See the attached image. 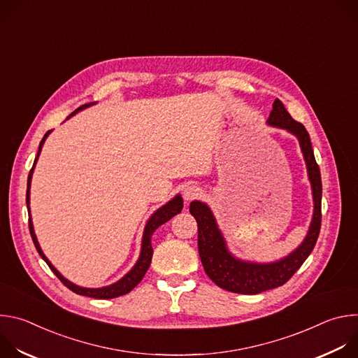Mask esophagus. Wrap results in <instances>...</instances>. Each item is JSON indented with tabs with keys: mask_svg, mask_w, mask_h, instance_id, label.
Listing matches in <instances>:
<instances>
[{
	"mask_svg": "<svg viewBox=\"0 0 358 358\" xmlns=\"http://www.w3.org/2000/svg\"><path fill=\"white\" fill-rule=\"evenodd\" d=\"M184 199L185 201H192L195 198H198L201 195V188L196 187V185H188L185 189H184Z\"/></svg>",
	"mask_w": 358,
	"mask_h": 358,
	"instance_id": "esophagus-1",
	"label": "esophagus"
}]
</instances>
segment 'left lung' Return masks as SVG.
I'll return each mask as SVG.
<instances>
[{
    "label": "left lung",
    "instance_id": "obj_1",
    "mask_svg": "<svg viewBox=\"0 0 358 358\" xmlns=\"http://www.w3.org/2000/svg\"><path fill=\"white\" fill-rule=\"evenodd\" d=\"M272 108L273 109L266 123L273 127L285 129L297 137L306 167H308L309 181L312 184L315 210L308 235H306L303 242L287 257L276 262L257 264L241 261L228 250L215 217L207 203L201 201H192L189 203V213L194 215L198 225V252L203 271L217 286L241 294H257L285 285L303 265V262L308 259L320 232L322 177L320 169L315 159L309 133L301 123L292 119L279 99L273 101Z\"/></svg>",
    "mask_w": 358,
    "mask_h": 358
}]
</instances>
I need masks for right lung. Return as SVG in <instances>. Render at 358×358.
Listing matches in <instances>:
<instances>
[{
  "mask_svg": "<svg viewBox=\"0 0 358 358\" xmlns=\"http://www.w3.org/2000/svg\"><path fill=\"white\" fill-rule=\"evenodd\" d=\"M93 103H87V105H83L80 108H78L75 112H72L68 119L73 115H76L78 112L92 106ZM50 130L46 131V134L43 136V138L41 140L39 143V150H38V155L35 157V162H34V166L29 171V176H28V185H27V208H28V214H29V232H31V236H32V241H34V245L38 250V253L41 255V258L46 262V265L50 268V271H52L57 278L68 287L71 289L72 292H75L76 294H82V296H87V297H94V299H113V297H119V296H123L126 293H129L131 289H134L140 280L144 278L150 264H151V257H152V246H151V235L152 232H155L160 225H163L164 222L170 221L174 215L180 214L181 210H182V198L181 195H176L171 201H169L166 206H163L162 208H159L155 214H152L150 217V220L147 221L145 224V228H144V234H143V241H141V252H140V257L136 262V265L133 266V269L126 273L120 280H117L116 283L113 285H109V286H105V287H97V289H89V287H82V286H78L72 282H69L68 279H65L57 269L55 266L50 264L48 261V258L43 255L39 243H38V239H36V235H35V231H34V225H32V220H31V211H29V188H31V180H32V173H34V169H35V164L38 162V157L41 155V150H42V145L46 140V137L49 136Z\"/></svg>",
  "mask_w": 358,
  "mask_h": 358,
  "instance_id": "1",
  "label": "right lung"
}]
</instances>
